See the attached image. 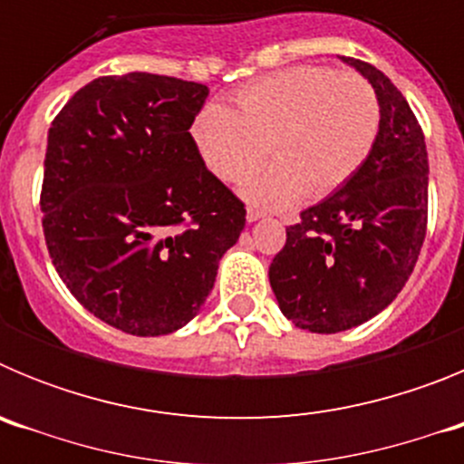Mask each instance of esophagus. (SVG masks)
<instances>
[{"mask_svg":"<svg viewBox=\"0 0 464 464\" xmlns=\"http://www.w3.org/2000/svg\"><path fill=\"white\" fill-rule=\"evenodd\" d=\"M246 218H248V223H253V220L262 218V211H260V208H253V207H248V211H246Z\"/></svg>","mask_w":464,"mask_h":464,"instance_id":"obj_1","label":"esophagus"}]
</instances>
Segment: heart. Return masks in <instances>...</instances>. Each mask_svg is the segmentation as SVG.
I'll use <instances>...</instances> for the list:
<instances>
[{
    "mask_svg": "<svg viewBox=\"0 0 464 464\" xmlns=\"http://www.w3.org/2000/svg\"><path fill=\"white\" fill-rule=\"evenodd\" d=\"M235 104L237 111L220 102L202 106L190 137L204 167L225 183L246 181L274 150L276 165L246 188L260 207L334 195L353 181L379 139V97L355 72L283 69L241 85Z\"/></svg>",
    "mask_w": 464,
    "mask_h": 464,
    "instance_id": "obj_1",
    "label": "heart"
}]
</instances>
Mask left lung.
<instances>
[{
	"instance_id": "8db88e82",
	"label": "left lung",
	"mask_w": 464,
	"mask_h": 464,
	"mask_svg": "<svg viewBox=\"0 0 464 464\" xmlns=\"http://www.w3.org/2000/svg\"><path fill=\"white\" fill-rule=\"evenodd\" d=\"M376 90L381 130L362 169L299 213L269 267L288 321L318 334L351 330L391 304L428 229V150L404 94L370 63L343 57Z\"/></svg>"
}]
</instances>
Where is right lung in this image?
Here are the masks:
<instances>
[{"label":"right lung","instance_id":"obj_1","mask_svg":"<svg viewBox=\"0 0 464 464\" xmlns=\"http://www.w3.org/2000/svg\"><path fill=\"white\" fill-rule=\"evenodd\" d=\"M207 94L174 76H100L48 130V256L69 293L127 334L160 337L192 321L246 225L244 202L192 143Z\"/></svg>","mask_w":464,"mask_h":464}]
</instances>
